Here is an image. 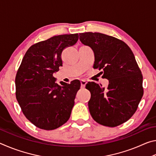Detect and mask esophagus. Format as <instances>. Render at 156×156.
Listing matches in <instances>:
<instances>
[{
	"instance_id": "obj_1",
	"label": "esophagus",
	"mask_w": 156,
	"mask_h": 156,
	"mask_svg": "<svg viewBox=\"0 0 156 156\" xmlns=\"http://www.w3.org/2000/svg\"><path fill=\"white\" fill-rule=\"evenodd\" d=\"M80 83H81V87L84 88V87H85V84H87V81L85 80H81Z\"/></svg>"
}]
</instances>
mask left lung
Returning <instances> with one entry per match:
<instances>
[{
  "mask_svg": "<svg viewBox=\"0 0 156 156\" xmlns=\"http://www.w3.org/2000/svg\"><path fill=\"white\" fill-rule=\"evenodd\" d=\"M79 35L81 43L94 51V69L102 70V78L109 80L107 89L94 82L86 84L91 93L90 114L103 126L122 125L135 113L144 94L143 77L133 53L115 37L96 32Z\"/></svg>",
  "mask_w": 156,
  "mask_h": 156,
  "instance_id": "obj_1",
  "label": "left lung"
}]
</instances>
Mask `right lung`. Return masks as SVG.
I'll return each mask as SVG.
<instances>
[{
  "label": "right lung",
  "instance_id": "obj_1",
  "mask_svg": "<svg viewBox=\"0 0 156 156\" xmlns=\"http://www.w3.org/2000/svg\"><path fill=\"white\" fill-rule=\"evenodd\" d=\"M78 34L53 36L28 49L16 76V97L23 114L36 127L54 130L69 119L80 80L55 83L53 73L62 66L61 54L74 45Z\"/></svg>",
  "mask_w": 156,
  "mask_h": 156
}]
</instances>
